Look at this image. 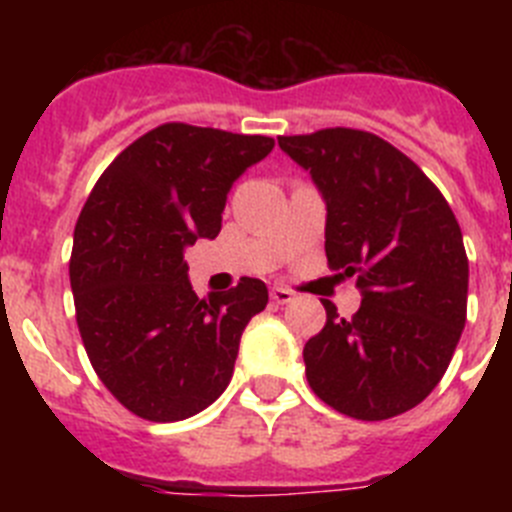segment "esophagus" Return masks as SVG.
I'll return each mask as SVG.
<instances>
[{
	"instance_id": "obj_1",
	"label": "esophagus",
	"mask_w": 512,
	"mask_h": 512,
	"mask_svg": "<svg viewBox=\"0 0 512 512\" xmlns=\"http://www.w3.org/2000/svg\"><path fill=\"white\" fill-rule=\"evenodd\" d=\"M295 300V295H292V292H289L287 287H274L271 289V302H274V305H289V302Z\"/></svg>"
}]
</instances>
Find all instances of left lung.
<instances>
[{
	"instance_id": "1",
	"label": "left lung",
	"mask_w": 512,
	"mask_h": 512,
	"mask_svg": "<svg viewBox=\"0 0 512 512\" xmlns=\"http://www.w3.org/2000/svg\"><path fill=\"white\" fill-rule=\"evenodd\" d=\"M328 205L325 256L356 274L361 307L305 343L312 392L356 420L408 413L449 369L467 323L469 261L449 202L392 143L366 130L279 135Z\"/></svg>"
}]
</instances>
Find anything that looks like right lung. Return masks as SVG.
<instances>
[{
    "instance_id": "right-lung-1",
    "label": "right lung",
    "mask_w": 512,
    "mask_h": 512,
    "mask_svg": "<svg viewBox=\"0 0 512 512\" xmlns=\"http://www.w3.org/2000/svg\"><path fill=\"white\" fill-rule=\"evenodd\" d=\"M274 138L164 122L94 184L74 228L69 277L94 372L153 423L205 410L233 377L243 328L269 302L261 279L200 297L184 248L215 238L233 182Z\"/></svg>"
}]
</instances>
